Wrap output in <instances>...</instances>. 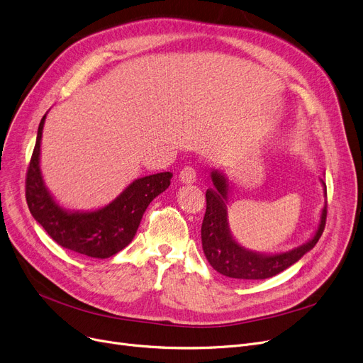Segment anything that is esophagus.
<instances>
[{"label":"esophagus","mask_w":363,"mask_h":363,"mask_svg":"<svg viewBox=\"0 0 363 363\" xmlns=\"http://www.w3.org/2000/svg\"><path fill=\"white\" fill-rule=\"evenodd\" d=\"M179 181L182 184H193L196 181V170L193 167H184L181 172H179Z\"/></svg>","instance_id":"1"}]
</instances>
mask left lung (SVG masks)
<instances>
[{
  "mask_svg": "<svg viewBox=\"0 0 363 363\" xmlns=\"http://www.w3.org/2000/svg\"><path fill=\"white\" fill-rule=\"evenodd\" d=\"M213 186L206 191V213L201 223V244L206 259L219 274L235 279H266L298 262L311 252L320 238L327 220V201L320 211V219L312 237L294 249L281 253H262L245 249L233 235L228 220L230 179L222 170L211 172ZM323 196L327 185L320 179Z\"/></svg>",
  "mask_w": 363,
  "mask_h": 363,
  "instance_id": "left-lung-1",
  "label": "left lung"
}]
</instances>
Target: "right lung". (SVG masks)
<instances>
[{
	"mask_svg": "<svg viewBox=\"0 0 363 363\" xmlns=\"http://www.w3.org/2000/svg\"><path fill=\"white\" fill-rule=\"evenodd\" d=\"M47 113L38 126L26 175L29 211L47 234L65 249L88 257L107 259L133 240L145 208L170 185L172 174L160 172L132 181L116 199L95 211H70L50 193L41 172V140Z\"/></svg>",
	"mask_w": 363,
	"mask_h": 363,
	"instance_id": "add662e5",
	"label": "right lung"
}]
</instances>
